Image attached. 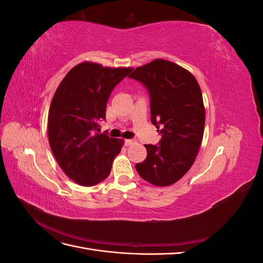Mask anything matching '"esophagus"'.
I'll use <instances>...</instances> for the list:
<instances>
[{
    "instance_id": "1",
    "label": "esophagus",
    "mask_w": 263,
    "mask_h": 263,
    "mask_svg": "<svg viewBox=\"0 0 263 263\" xmlns=\"http://www.w3.org/2000/svg\"><path fill=\"white\" fill-rule=\"evenodd\" d=\"M133 142H134L133 139H126V140H125V145H126V146H130V145L133 144Z\"/></svg>"
}]
</instances>
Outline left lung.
<instances>
[{
    "instance_id": "8db88e82",
    "label": "left lung",
    "mask_w": 263,
    "mask_h": 263,
    "mask_svg": "<svg viewBox=\"0 0 263 263\" xmlns=\"http://www.w3.org/2000/svg\"><path fill=\"white\" fill-rule=\"evenodd\" d=\"M129 78L146 85L151 123L162 134L159 146L145 145L147 158L136 170L156 186L171 185L190 170L202 144L205 107L201 87L189 70L164 59L136 68Z\"/></svg>"
}]
</instances>
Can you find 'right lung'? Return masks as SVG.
<instances>
[{
	"label": "right lung",
	"instance_id": "obj_1",
	"mask_svg": "<svg viewBox=\"0 0 263 263\" xmlns=\"http://www.w3.org/2000/svg\"><path fill=\"white\" fill-rule=\"evenodd\" d=\"M133 68H109L84 61L62 79L51 100L48 138L60 168L76 183L92 186L104 181L124 141L100 134L114 87Z\"/></svg>",
	"mask_w": 263,
	"mask_h": 263
}]
</instances>
